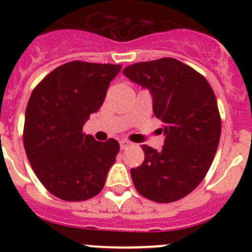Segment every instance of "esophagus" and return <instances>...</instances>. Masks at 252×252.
Listing matches in <instances>:
<instances>
[{"mask_svg": "<svg viewBox=\"0 0 252 252\" xmlns=\"http://www.w3.org/2000/svg\"><path fill=\"white\" fill-rule=\"evenodd\" d=\"M120 146H121L122 150H125V149H127V148H131V146H133V144L131 141H128V140H122V141L120 142Z\"/></svg>", "mask_w": 252, "mask_h": 252, "instance_id": "obj_1", "label": "esophagus"}]
</instances>
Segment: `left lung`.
<instances>
[{
  "instance_id": "left-lung-1",
  "label": "left lung",
  "mask_w": 252,
  "mask_h": 252,
  "mask_svg": "<svg viewBox=\"0 0 252 252\" xmlns=\"http://www.w3.org/2000/svg\"><path fill=\"white\" fill-rule=\"evenodd\" d=\"M124 74L150 91L165 133L160 151L142 145L145 160L131 169L133 186L158 203L182 199L206 177L220 142L221 116L212 87L174 58L132 64Z\"/></svg>"
}]
</instances>
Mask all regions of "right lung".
Masks as SVG:
<instances>
[{"label": "right lung", "mask_w": 252, "mask_h": 252, "mask_svg": "<svg viewBox=\"0 0 252 252\" xmlns=\"http://www.w3.org/2000/svg\"><path fill=\"white\" fill-rule=\"evenodd\" d=\"M120 70L115 64L74 60L55 68L31 93L24 125L26 155L41 184L63 201L98 194L119 154L115 139L95 141L83 125L99 110Z\"/></svg>", "instance_id": "obj_1"}]
</instances>
